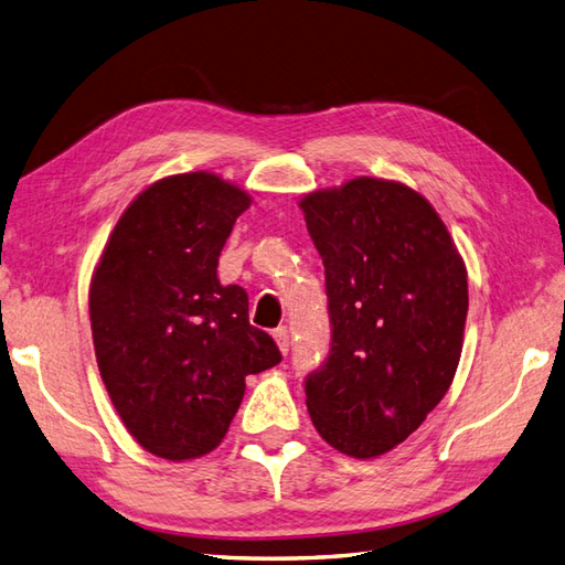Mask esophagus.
I'll return each instance as SVG.
<instances>
[{
	"label": "esophagus",
	"instance_id": "34e87169",
	"mask_svg": "<svg viewBox=\"0 0 565 565\" xmlns=\"http://www.w3.org/2000/svg\"><path fill=\"white\" fill-rule=\"evenodd\" d=\"M274 341H277L281 353H288V345H291V337H288V329L286 327H279L277 331H274Z\"/></svg>",
	"mask_w": 565,
	"mask_h": 565
}]
</instances>
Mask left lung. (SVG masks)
<instances>
[{
  "label": "left lung",
  "instance_id": "1",
  "mask_svg": "<svg viewBox=\"0 0 565 565\" xmlns=\"http://www.w3.org/2000/svg\"><path fill=\"white\" fill-rule=\"evenodd\" d=\"M322 257L331 349L308 374L312 425L337 451L382 456L425 423L462 351L468 271L413 188L360 177L300 200Z\"/></svg>",
  "mask_w": 565,
  "mask_h": 565
}]
</instances>
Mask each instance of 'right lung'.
Segmentation results:
<instances>
[{
	"mask_svg": "<svg viewBox=\"0 0 565 565\" xmlns=\"http://www.w3.org/2000/svg\"><path fill=\"white\" fill-rule=\"evenodd\" d=\"M250 207L210 171L152 183L114 226L90 281L97 367L131 437L188 460L222 444L245 377L281 363L248 320V294L216 279L220 253Z\"/></svg>",
	"mask_w": 565,
	"mask_h": 565,
	"instance_id": "add662e5",
	"label": "right lung"
}]
</instances>
